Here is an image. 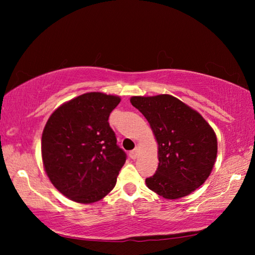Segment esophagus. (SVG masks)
Here are the masks:
<instances>
[{
	"label": "esophagus",
	"instance_id": "esophagus-1",
	"mask_svg": "<svg viewBox=\"0 0 255 255\" xmlns=\"http://www.w3.org/2000/svg\"><path fill=\"white\" fill-rule=\"evenodd\" d=\"M129 156H130L131 159H136L137 156H138V148L130 150V153H129Z\"/></svg>",
	"mask_w": 255,
	"mask_h": 255
}]
</instances>
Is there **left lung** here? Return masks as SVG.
<instances>
[{"instance_id":"obj_1","label":"left lung","mask_w":255,"mask_h":255,"mask_svg":"<svg viewBox=\"0 0 255 255\" xmlns=\"http://www.w3.org/2000/svg\"><path fill=\"white\" fill-rule=\"evenodd\" d=\"M158 143V167L146 185L166 199L188 196L208 178L217 155V138L208 123L169 94L132 97Z\"/></svg>"}]
</instances>
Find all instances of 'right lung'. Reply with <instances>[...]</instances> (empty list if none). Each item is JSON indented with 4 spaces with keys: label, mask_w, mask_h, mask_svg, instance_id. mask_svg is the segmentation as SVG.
Listing matches in <instances>:
<instances>
[{
    "label": "right lung",
    "mask_w": 255,
    "mask_h": 255,
    "mask_svg": "<svg viewBox=\"0 0 255 255\" xmlns=\"http://www.w3.org/2000/svg\"><path fill=\"white\" fill-rule=\"evenodd\" d=\"M120 98L85 93L60 106L47 122L41 138L46 173L71 200L91 204L117 182L127 155L109 125Z\"/></svg>",
    "instance_id": "right-lung-1"
}]
</instances>
